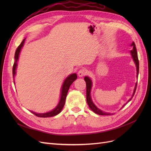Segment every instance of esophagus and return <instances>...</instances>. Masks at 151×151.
Segmentation results:
<instances>
[{"instance_id": "34e87169", "label": "esophagus", "mask_w": 151, "mask_h": 151, "mask_svg": "<svg viewBox=\"0 0 151 151\" xmlns=\"http://www.w3.org/2000/svg\"><path fill=\"white\" fill-rule=\"evenodd\" d=\"M88 74V70L86 68H82L78 72V75L79 77H83Z\"/></svg>"}]
</instances>
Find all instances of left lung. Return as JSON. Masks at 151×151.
Returning <instances> with one entry per match:
<instances>
[{"instance_id":"left-lung-1","label":"left lung","mask_w":151,"mask_h":151,"mask_svg":"<svg viewBox=\"0 0 151 151\" xmlns=\"http://www.w3.org/2000/svg\"><path fill=\"white\" fill-rule=\"evenodd\" d=\"M131 46H133V50H131L130 53L132 57H133L135 63V65L137 67V77H138V74H139V59H138V55H137V49L135 47V44L134 42L132 43V44L131 45ZM84 80L86 81V100H87V103H88V105L89 108L92 109V110L96 114H98L99 115H111V114L109 113H105L103 111H101V109H98L96 106H95L94 104V103H93L92 100H91V96H90V92H91V87H92V82H91V79L89 78L88 77H84ZM137 83H136L135 87V89H134V93L132 94V98L128 101V102H129L130 100L132 99V98L134 97V94L135 93V91L137 89ZM125 104H124L123 106V107L125 106Z\"/></svg>"}]
</instances>
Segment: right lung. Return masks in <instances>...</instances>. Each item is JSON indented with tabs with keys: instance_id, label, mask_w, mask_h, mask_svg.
<instances>
[{
	"instance_id": "add662e5",
	"label": "right lung",
	"mask_w": 151,
	"mask_h": 151,
	"mask_svg": "<svg viewBox=\"0 0 151 151\" xmlns=\"http://www.w3.org/2000/svg\"><path fill=\"white\" fill-rule=\"evenodd\" d=\"M26 38L22 40V42L21 43V44L18 46V47L17 48L16 52H15V56H14V58H15V62L14 63L13 65V67H12V74H13V77H14L15 74H16V67H17V61L18 60V58H19V52L21 51V49L23 46L24 41H25ZM77 79V75L76 74H72L71 75H70L68 77H67V79L65 80V81L63 82V84L62 86V91H61V98H60V102H59L58 104L57 105V106L53 110L46 113H42V114H38V113H36L33 111H31L32 113H33L35 115H36V116L38 117H42V118H47V117H51V116H55L61 111V110L62 109V108L64 106L65 104V99H66V96L67 94L68 93V89H69L70 85L72 84L73 82H74L76 79Z\"/></svg>"
}]
</instances>
